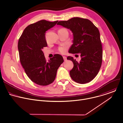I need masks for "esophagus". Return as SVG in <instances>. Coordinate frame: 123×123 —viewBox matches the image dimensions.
Returning <instances> with one entry per match:
<instances>
[{"instance_id":"1","label":"esophagus","mask_w":123,"mask_h":123,"mask_svg":"<svg viewBox=\"0 0 123 123\" xmlns=\"http://www.w3.org/2000/svg\"><path fill=\"white\" fill-rule=\"evenodd\" d=\"M63 60H64V61H66L67 60V58H66V57H65V56H63Z\"/></svg>"}]
</instances>
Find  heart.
Segmentation results:
<instances>
[{
  "instance_id": "obj_1",
  "label": "heart",
  "mask_w": 123,
  "mask_h": 123,
  "mask_svg": "<svg viewBox=\"0 0 123 123\" xmlns=\"http://www.w3.org/2000/svg\"><path fill=\"white\" fill-rule=\"evenodd\" d=\"M60 30H66V29L65 28H62V29H60ZM58 50H59V52H60L61 53H64L66 51V48L64 47H60L59 48Z\"/></svg>"
}]
</instances>
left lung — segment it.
Returning a JSON list of instances; mask_svg holds the SVG:
<instances>
[{
	"label": "left lung",
	"mask_w": 123,
	"mask_h": 123,
	"mask_svg": "<svg viewBox=\"0 0 123 123\" xmlns=\"http://www.w3.org/2000/svg\"><path fill=\"white\" fill-rule=\"evenodd\" d=\"M57 25L70 29L73 33V44L69 52L81 55L79 62L72 57L67 58L74 63V67L70 71L71 77L79 84L90 82L98 74L102 62V48L98 29L90 20L80 17L59 21Z\"/></svg>",
	"instance_id": "left-lung-1"
}]
</instances>
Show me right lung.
<instances>
[{
  "instance_id": "obj_1",
  "label": "right lung",
  "mask_w": 123,
  "mask_h": 123,
  "mask_svg": "<svg viewBox=\"0 0 123 123\" xmlns=\"http://www.w3.org/2000/svg\"><path fill=\"white\" fill-rule=\"evenodd\" d=\"M53 22L41 20L27 26L18 44L20 60L28 77L36 84L47 86L55 80L57 70L63 62L60 54L46 61L42 49L47 46L46 32L55 26Z\"/></svg>"
}]
</instances>
